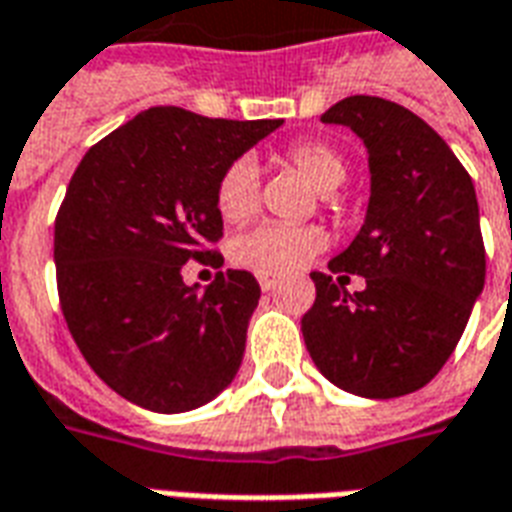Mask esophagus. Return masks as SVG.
<instances>
[{
  "instance_id": "1",
  "label": "esophagus",
  "mask_w": 512,
  "mask_h": 512,
  "mask_svg": "<svg viewBox=\"0 0 512 512\" xmlns=\"http://www.w3.org/2000/svg\"><path fill=\"white\" fill-rule=\"evenodd\" d=\"M257 282H260V287H263V290H274L276 285H279V282H276V279H271V276H260V279H257Z\"/></svg>"
}]
</instances>
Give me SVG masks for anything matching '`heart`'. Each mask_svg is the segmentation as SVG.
<instances>
[{
    "label": "heart",
    "instance_id": "b5f03b06",
    "mask_svg": "<svg viewBox=\"0 0 512 512\" xmlns=\"http://www.w3.org/2000/svg\"><path fill=\"white\" fill-rule=\"evenodd\" d=\"M285 162L312 181L320 192H333L347 179V165L323 143H298L285 151ZM214 206L225 222H246L260 208V176L252 160H233L219 173ZM325 244L323 230L312 225H276L266 222L230 241V260L260 276H285L312 260Z\"/></svg>",
    "mask_w": 512,
    "mask_h": 512
}]
</instances>
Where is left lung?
<instances>
[{
    "instance_id": "left-lung-1",
    "label": "left lung",
    "mask_w": 512,
    "mask_h": 512,
    "mask_svg": "<svg viewBox=\"0 0 512 512\" xmlns=\"http://www.w3.org/2000/svg\"><path fill=\"white\" fill-rule=\"evenodd\" d=\"M369 151L366 222L328 274L312 271L301 317L317 369L347 393L396 399L437 377L486 282L475 184L426 121L382 97L355 94L320 116ZM347 273L367 279L347 294Z\"/></svg>"
}]
</instances>
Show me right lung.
Listing matches in <instances>:
<instances>
[{"mask_svg": "<svg viewBox=\"0 0 512 512\" xmlns=\"http://www.w3.org/2000/svg\"><path fill=\"white\" fill-rule=\"evenodd\" d=\"M282 119H208L149 108L83 154L54 225L59 304L86 363L151 412L225 391L244 358L260 285L219 271L198 293L189 260L219 266V173Z\"/></svg>", "mask_w": 512, "mask_h": 512, "instance_id": "obj_1", "label": "right lung"}]
</instances>
